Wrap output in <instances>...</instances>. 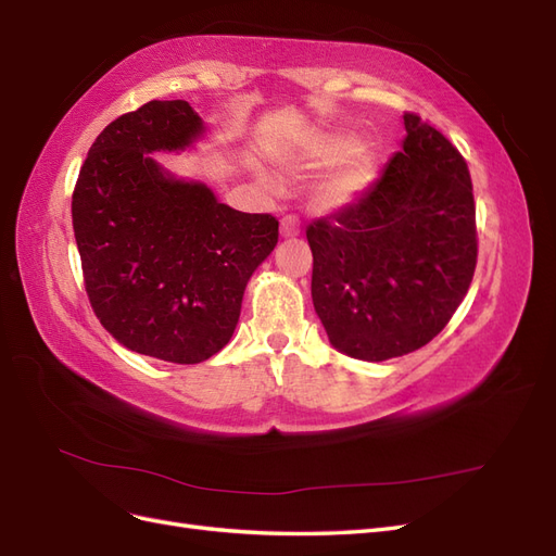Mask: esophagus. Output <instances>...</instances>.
I'll return each instance as SVG.
<instances>
[{
	"label": "esophagus",
	"instance_id": "34e87169",
	"mask_svg": "<svg viewBox=\"0 0 556 556\" xmlns=\"http://www.w3.org/2000/svg\"><path fill=\"white\" fill-rule=\"evenodd\" d=\"M299 231H301V225H299L296 217L285 215L280 220V237L282 239H294V237H299Z\"/></svg>",
	"mask_w": 556,
	"mask_h": 556
}]
</instances>
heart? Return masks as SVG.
Segmentation results:
<instances>
[{"mask_svg": "<svg viewBox=\"0 0 556 556\" xmlns=\"http://www.w3.org/2000/svg\"><path fill=\"white\" fill-rule=\"evenodd\" d=\"M285 166L292 174L329 169L313 188L311 206L319 215H331L350 208L374 188L380 174V153L352 131H325L301 143L285 157Z\"/></svg>", "mask_w": 556, "mask_h": 556, "instance_id": "obj_1", "label": "heart"}]
</instances>
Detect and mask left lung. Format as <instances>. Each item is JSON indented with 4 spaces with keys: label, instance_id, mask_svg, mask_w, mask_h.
<instances>
[{
    "label": "left lung",
    "instance_id": "8db88e82",
    "mask_svg": "<svg viewBox=\"0 0 556 556\" xmlns=\"http://www.w3.org/2000/svg\"><path fill=\"white\" fill-rule=\"evenodd\" d=\"M406 137L357 204L306 229L311 294L329 343L362 362L403 357L450 323L473 280L468 166L439 129L403 115Z\"/></svg>",
    "mask_w": 556,
    "mask_h": 556
}]
</instances>
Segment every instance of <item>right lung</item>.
Instances as JSON below:
<instances>
[{
    "instance_id": "1",
    "label": "right lung",
    "mask_w": 556,
    "mask_h": 556,
    "mask_svg": "<svg viewBox=\"0 0 556 556\" xmlns=\"http://www.w3.org/2000/svg\"><path fill=\"white\" fill-rule=\"evenodd\" d=\"M182 99L113 121L80 166L74 237L94 315L131 352L199 364L239 325L243 292L278 243V220L217 201L153 153H182L206 137Z\"/></svg>"
}]
</instances>
